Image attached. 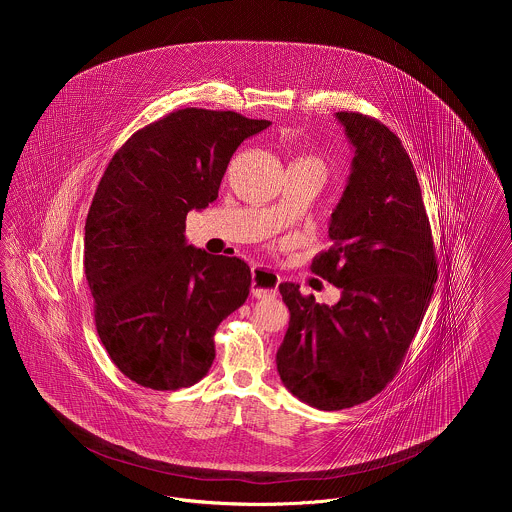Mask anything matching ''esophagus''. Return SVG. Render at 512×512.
<instances>
[{
    "instance_id": "1",
    "label": "esophagus",
    "mask_w": 512,
    "mask_h": 512,
    "mask_svg": "<svg viewBox=\"0 0 512 512\" xmlns=\"http://www.w3.org/2000/svg\"><path fill=\"white\" fill-rule=\"evenodd\" d=\"M280 286V276L266 268V266H254L252 268V295L258 299L274 297L278 293Z\"/></svg>"
}]
</instances>
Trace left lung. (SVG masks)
I'll return each mask as SVG.
<instances>
[{
  "instance_id": "left-lung-1",
  "label": "left lung",
  "mask_w": 512,
  "mask_h": 512,
  "mask_svg": "<svg viewBox=\"0 0 512 512\" xmlns=\"http://www.w3.org/2000/svg\"><path fill=\"white\" fill-rule=\"evenodd\" d=\"M355 149L329 222L333 246L311 272L341 290L335 305L280 284L290 327L276 365L284 386L319 410L376 396L398 372L438 280L432 228L410 155L384 124L337 112Z\"/></svg>"
}]
</instances>
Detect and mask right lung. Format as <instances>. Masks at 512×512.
<instances>
[{
    "instance_id": "add662e5",
    "label": "right lung",
    "mask_w": 512,
    "mask_h": 512,
    "mask_svg": "<svg viewBox=\"0 0 512 512\" xmlns=\"http://www.w3.org/2000/svg\"><path fill=\"white\" fill-rule=\"evenodd\" d=\"M268 120L185 108L138 130L110 159L84 226V274L112 363L153 390L199 382L215 331L250 293L240 258L187 244V213L219 197L238 146Z\"/></svg>"
}]
</instances>
